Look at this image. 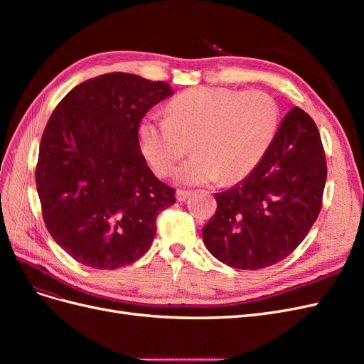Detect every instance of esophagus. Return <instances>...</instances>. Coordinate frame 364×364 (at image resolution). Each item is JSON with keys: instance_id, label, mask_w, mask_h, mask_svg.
Listing matches in <instances>:
<instances>
[{"instance_id": "1", "label": "esophagus", "mask_w": 364, "mask_h": 364, "mask_svg": "<svg viewBox=\"0 0 364 364\" xmlns=\"http://www.w3.org/2000/svg\"><path fill=\"white\" fill-rule=\"evenodd\" d=\"M190 194H191V191L178 190V191H176V200H178V202H185L190 197Z\"/></svg>"}]
</instances>
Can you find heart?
<instances>
[{
    "instance_id": "heart-1",
    "label": "heart",
    "mask_w": 364,
    "mask_h": 364,
    "mask_svg": "<svg viewBox=\"0 0 364 364\" xmlns=\"http://www.w3.org/2000/svg\"><path fill=\"white\" fill-rule=\"evenodd\" d=\"M277 129L278 106L267 92L202 86L176 95L167 117L142 118L138 141L158 176L170 174L191 142L194 155L176 171V181L203 185L222 176L234 183L258 167Z\"/></svg>"
}]
</instances>
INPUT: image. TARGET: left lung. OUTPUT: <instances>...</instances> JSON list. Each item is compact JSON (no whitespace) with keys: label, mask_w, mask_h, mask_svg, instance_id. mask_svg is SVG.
I'll return each mask as SVG.
<instances>
[{"label":"left lung","mask_w":364,"mask_h":364,"mask_svg":"<svg viewBox=\"0 0 364 364\" xmlns=\"http://www.w3.org/2000/svg\"><path fill=\"white\" fill-rule=\"evenodd\" d=\"M326 159L313 118L301 107L284 117L258 167L232 188L215 193L217 211L203 243L226 266H273L302 243L321 213Z\"/></svg>","instance_id":"obj_1"}]
</instances>
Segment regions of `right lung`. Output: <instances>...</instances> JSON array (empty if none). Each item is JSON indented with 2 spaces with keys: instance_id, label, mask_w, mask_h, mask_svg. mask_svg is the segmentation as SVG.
I'll return each mask as SVG.
<instances>
[{
  "instance_id": "obj_1",
  "label": "right lung",
  "mask_w": 364,
  "mask_h": 364,
  "mask_svg": "<svg viewBox=\"0 0 364 364\" xmlns=\"http://www.w3.org/2000/svg\"><path fill=\"white\" fill-rule=\"evenodd\" d=\"M171 94L165 82L109 73L73 87L51 114L36 188L48 232L80 264L114 270L136 261L176 202L138 141L141 119Z\"/></svg>"
}]
</instances>
